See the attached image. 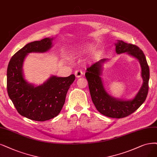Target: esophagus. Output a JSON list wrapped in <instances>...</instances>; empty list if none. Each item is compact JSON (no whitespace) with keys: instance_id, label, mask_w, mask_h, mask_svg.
<instances>
[{"instance_id":"34e87169","label":"esophagus","mask_w":157,"mask_h":157,"mask_svg":"<svg viewBox=\"0 0 157 157\" xmlns=\"http://www.w3.org/2000/svg\"><path fill=\"white\" fill-rule=\"evenodd\" d=\"M83 75V72L82 71V70L78 69L75 72V77H76V78L82 77Z\"/></svg>"}]
</instances>
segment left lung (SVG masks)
Segmentation results:
<instances>
[{
    "label": "left lung",
    "mask_w": 157,
    "mask_h": 157,
    "mask_svg": "<svg viewBox=\"0 0 157 157\" xmlns=\"http://www.w3.org/2000/svg\"><path fill=\"white\" fill-rule=\"evenodd\" d=\"M115 45L117 54L127 52L140 61L144 82L134 99L128 101L117 100L107 93L100 78L101 65L105 59H101L86 68L85 77L88 81L92 102L98 111L107 117L122 118L136 111L146 100L149 90V68L146 56L138 46L122 40H118Z\"/></svg>",
    "instance_id": "1"
}]
</instances>
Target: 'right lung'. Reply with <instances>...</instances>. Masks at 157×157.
Here are the masks:
<instances>
[{
	"label": "right lung",
	"mask_w": 157,
	"mask_h": 157,
	"mask_svg": "<svg viewBox=\"0 0 157 157\" xmlns=\"http://www.w3.org/2000/svg\"><path fill=\"white\" fill-rule=\"evenodd\" d=\"M53 39L44 38L28 43L11 58L7 69V90L17 112L28 119L43 121L56 117L65 104L70 86L75 80L72 74L66 78L54 75L43 85L28 84L22 74V64L31 52H44L52 47Z\"/></svg>",
	"instance_id": "add662e5"
}]
</instances>
